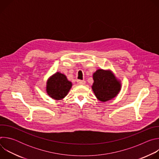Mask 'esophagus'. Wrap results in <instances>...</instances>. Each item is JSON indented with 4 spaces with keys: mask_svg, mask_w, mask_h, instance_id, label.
Returning <instances> with one entry per match:
<instances>
[{
    "mask_svg": "<svg viewBox=\"0 0 159 159\" xmlns=\"http://www.w3.org/2000/svg\"><path fill=\"white\" fill-rule=\"evenodd\" d=\"M77 84L79 85H84L85 84V81L81 80H77Z\"/></svg>",
    "mask_w": 159,
    "mask_h": 159,
    "instance_id": "obj_1",
    "label": "esophagus"
}]
</instances>
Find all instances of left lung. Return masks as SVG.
<instances>
[{
  "instance_id": "1",
  "label": "left lung",
  "mask_w": 159,
  "mask_h": 159,
  "mask_svg": "<svg viewBox=\"0 0 159 159\" xmlns=\"http://www.w3.org/2000/svg\"><path fill=\"white\" fill-rule=\"evenodd\" d=\"M92 89L96 98L106 102L117 96L121 90V84L111 71L98 70L93 74Z\"/></svg>"
}]
</instances>
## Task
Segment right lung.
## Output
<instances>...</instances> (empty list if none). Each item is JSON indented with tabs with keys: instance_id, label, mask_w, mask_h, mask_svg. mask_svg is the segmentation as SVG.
I'll use <instances>...</instances> for the list:
<instances>
[{
	"instance_id": "obj_1",
	"label": "right lung",
	"mask_w": 159,
	"mask_h": 159,
	"mask_svg": "<svg viewBox=\"0 0 159 159\" xmlns=\"http://www.w3.org/2000/svg\"><path fill=\"white\" fill-rule=\"evenodd\" d=\"M72 85V82L67 80L65 75L57 72L47 81V92L53 99L60 100L67 95Z\"/></svg>"
}]
</instances>
